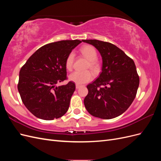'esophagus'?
<instances>
[{
    "mask_svg": "<svg viewBox=\"0 0 161 161\" xmlns=\"http://www.w3.org/2000/svg\"><path fill=\"white\" fill-rule=\"evenodd\" d=\"M80 85H77V84H76V89H78L79 88H80Z\"/></svg>",
    "mask_w": 161,
    "mask_h": 161,
    "instance_id": "1",
    "label": "esophagus"
}]
</instances>
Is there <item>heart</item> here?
Here are the masks:
<instances>
[{"label": "heart", "instance_id": "1", "mask_svg": "<svg viewBox=\"0 0 161 161\" xmlns=\"http://www.w3.org/2000/svg\"><path fill=\"white\" fill-rule=\"evenodd\" d=\"M80 53L83 55L87 60H89V62L85 67L86 70H91L92 72L97 74L100 71L101 64L97 58V52L95 48L90 45H86L82 46L80 48ZM75 53L74 52H70L68 54L66 61L65 66L68 70H72L73 65L75 62ZM93 79V75L91 71L86 70L84 72L76 71L72 73L69 75V80L75 82L77 85L86 83L91 81Z\"/></svg>", "mask_w": 161, "mask_h": 161}]
</instances>
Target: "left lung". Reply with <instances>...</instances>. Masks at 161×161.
Returning a JSON list of instances; mask_svg holds the SVG:
<instances>
[{
  "label": "left lung",
  "instance_id": "left-lung-1",
  "mask_svg": "<svg viewBox=\"0 0 161 161\" xmlns=\"http://www.w3.org/2000/svg\"><path fill=\"white\" fill-rule=\"evenodd\" d=\"M82 41L94 46L103 60L99 76L86 86L89 92L84 99L85 108L96 118H116L128 109L137 93L140 79L134 62L109 42Z\"/></svg>",
  "mask_w": 161,
  "mask_h": 161
}]
</instances>
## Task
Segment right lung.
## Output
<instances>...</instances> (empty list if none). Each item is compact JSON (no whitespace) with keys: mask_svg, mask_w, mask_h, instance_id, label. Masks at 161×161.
Listing matches in <instances>:
<instances>
[{"mask_svg":"<svg viewBox=\"0 0 161 161\" xmlns=\"http://www.w3.org/2000/svg\"><path fill=\"white\" fill-rule=\"evenodd\" d=\"M81 42L75 40L47 43L34 52L21 67L18 91L23 104L37 118L52 120L69 109L75 82L56 85L68 79L66 58Z\"/></svg>","mask_w":161,"mask_h":161,"instance_id":"1","label":"right lung"}]
</instances>
